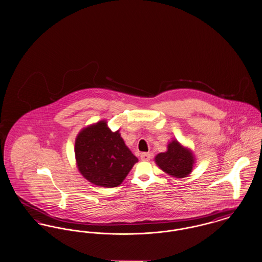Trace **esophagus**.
I'll return each mask as SVG.
<instances>
[{
	"label": "esophagus",
	"mask_w": 262,
	"mask_h": 262,
	"mask_svg": "<svg viewBox=\"0 0 262 262\" xmlns=\"http://www.w3.org/2000/svg\"><path fill=\"white\" fill-rule=\"evenodd\" d=\"M140 158L142 161H149L150 158H151V154L150 153H142L140 155Z\"/></svg>",
	"instance_id": "1"
}]
</instances>
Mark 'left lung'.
I'll list each match as a JSON object with an SVG mask.
<instances>
[{"mask_svg":"<svg viewBox=\"0 0 262 262\" xmlns=\"http://www.w3.org/2000/svg\"><path fill=\"white\" fill-rule=\"evenodd\" d=\"M158 167L172 177L185 178L192 172L194 157L192 151L182 146L177 140L168 144V150L155 157Z\"/></svg>","mask_w":262,"mask_h":262,"instance_id":"obj_1","label":"left lung"}]
</instances>
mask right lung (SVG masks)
Instances as JSON below:
<instances>
[{"label":"right lung","mask_w":262,"mask_h":262,"mask_svg":"<svg viewBox=\"0 0 262 262\" xmlns=\"http://www.w3.org/2000/svg\"><path fill=\"white\" fill-rule=\"evenodd\" d=\"M74 153L81 174L93 185L104 188L119 186L138 162L125 145L119 130L112 132L105 120L78 133Z\"/></svg>","instance_id":"1"}]
</instances>
